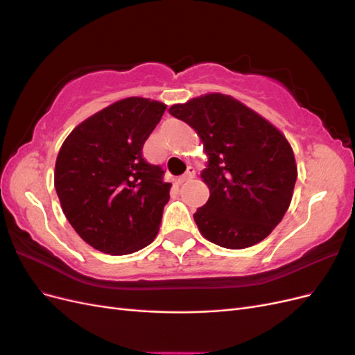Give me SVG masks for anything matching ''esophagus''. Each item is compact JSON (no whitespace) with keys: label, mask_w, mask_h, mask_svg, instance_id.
I'll return each instance as SVG.
<instances>
[{"label":"esophagus","mask_w":355,"mask_h":355,"mask_svg":"<svg viewBox=\"0 0 355 355\" xmlns=\"http://www.w3.org/2000/svg\"><path fill=\"white\" fill-rule=\"evenodd\" d=\"M196 178V170L192 167H188V170L185 171V175H182L179 178V184H184V182H188V180H192Z\"/></svg>","instance_id":"34e87169"}]
</instances>
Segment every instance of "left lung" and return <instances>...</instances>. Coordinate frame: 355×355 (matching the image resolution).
Returning a JSON list of instances; mask_svg holds the SVG:
<instances>
[{
    "mask_svg": "<svg viewBox=\"0 0 355 355\" xmlns=\"http://www.w3.org/2000/svg\"><path fill=\"white\" fill-rule=\"evenodd\" d=\"M168 112L197 132L207 154L201 179L209 201L194 213L206 240L245 249L282 222L297 178L293 149L262 115L222 93H209Z\"/></svg>",
    "mask_w": 355,
    "mask_h": 355,
    "instance_id": "left-lung-1",
    "label": "left lung"
}]
</instances>
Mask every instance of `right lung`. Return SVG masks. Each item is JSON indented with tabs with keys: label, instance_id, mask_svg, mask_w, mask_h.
<instances>
[{
	"label": "right lung",
	"instance_id": "obj_1",
	"mask_svg": "<svg viewBox=\"0 0 355 355\" xmlns=\"http://www.w3.org/2000/svg\"><path fill=\"white\" fill-rule=\"evenodd\" d=\"M167 106L125 98L78 124L62 144L55 188L67 219L93 249L130 254L157 237L171 184L142 148Z\"/></svg>",
	"mask_w": 355,
	"mask_h": 355
}]
</instances>
